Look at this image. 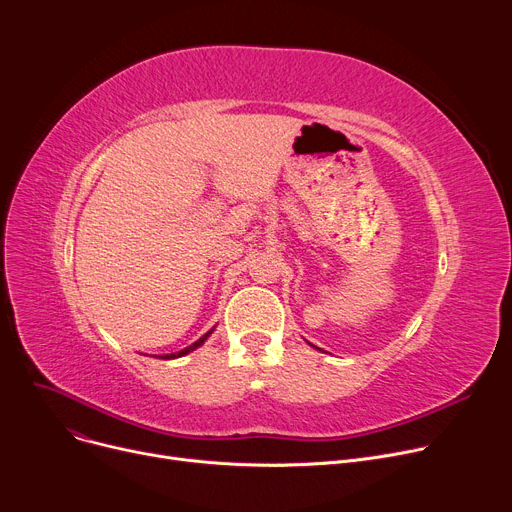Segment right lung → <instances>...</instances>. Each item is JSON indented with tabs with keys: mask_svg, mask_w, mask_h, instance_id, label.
I'll return each mask as SVG.
<instances>
[{
	"mask_svg": "<svg viewBox=\"0 0 512 512\" xmlns=\"http://www.w3.org/2000/svg\"><path fill=\"white\" fill-rule=\"evenodd\" d=\"M212 331H214V329H212ZM212 331H208V333H206V335H202V337H200V339H198L196 343H192L190 347H185V349H181L179 353H167V355H161V359H175V357H181V355H188V353L196 351V349H198L200 345H204V341H206V339L210 337V333H212Z\"/></svg>",
	"mask_w": 512,
	"mask_h": 512,
	"instance_id": "right-lung-1",
	"label": "right lung"
}]
</instances>
